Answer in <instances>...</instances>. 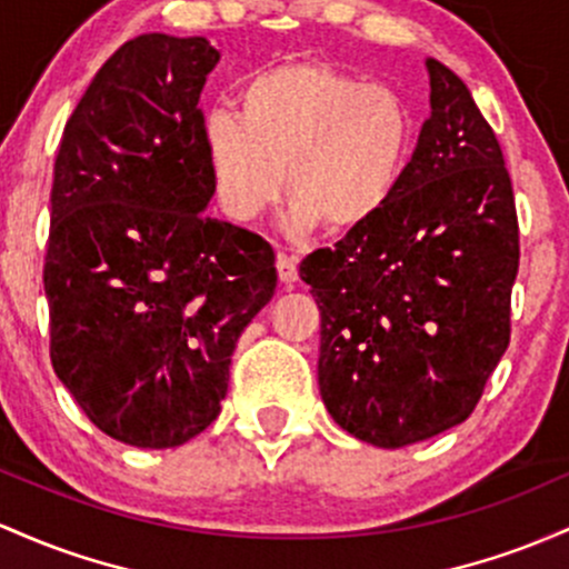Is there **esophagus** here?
<instances>
[{
    "label": "esophagus",
    "mask_w": 569,
    "mask_h": 569,
    "mask_svg": "<svg viewBox=\"0 0 569 569\" xmlns=\"http://www.w3.org/2000/svg\"><path fill=\"white\" fill-rule=\"evenodd\" d=\"M277 271H279V279H282L284 284L296 282V279H298V258H296V254L279 252L277 254Z\"/></svg>",
    "instance_id": "obj_1"
}]
</instances>
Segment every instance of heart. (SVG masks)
Segmentation results:
<instances>
[{
    "mask_svg": "<svg viewBox=\"0 0 569 569\" xmlns=\"http://www.w3.org/2000/svg\"><path fill=\"white\" fill-rule=\"evenodd\" d=\"M239 112L201 120V156L220 209L236 222L282 193L287 226L330 233L370 226L395 201L411 163L417 123L406 99L317 61H287L241 80Z\"/></svg>",
    "mask_w": 569,
    "mask_h": 569,
    "instance_id": "obj_1",
    "label": "heart"
}]
</instances>
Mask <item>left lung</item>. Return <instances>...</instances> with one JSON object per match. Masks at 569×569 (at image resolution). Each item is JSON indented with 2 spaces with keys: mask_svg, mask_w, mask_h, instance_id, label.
Returning <instances> with one entry per match:
<instances>
[{
  "mask_svg": "<svg viewBox=\"0 0 569 569\" xmlns=\"http://www.w3.org/2000/svg\"><path fill=\"white\" fill-rule=\"evenodd\" d=\"M430 118L385 214L306 254L319 395L357 440L400 449L473 413L510 341L513 188L468 86L427 59Z\"/></svg>",
  "mask_w": 569,
  "mask_h": 569,
  "instance_id": "1",
  "label": "left lung"
}]
</instances>
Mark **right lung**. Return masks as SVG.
<instances>
[{"instance_id": "add662e5", "label": "right lung", "mask_w": 569, "mask_h": 569, "mask_svg": "<svg viewBox=\"0 0 569 569\" xmlns=\"http://www.w3.org/2000/svg\"><path fill=\"white\" fill-rule=\"evenodd\" d=\"M217 61L207 37L120 44L53 166L50 360L86 417L137 449L212 425L236 341L277 290L271 244L203 214L199 96Z\"/></svg>"}]
</instances>
